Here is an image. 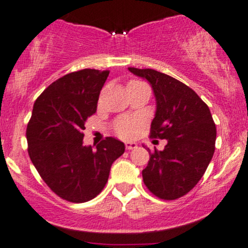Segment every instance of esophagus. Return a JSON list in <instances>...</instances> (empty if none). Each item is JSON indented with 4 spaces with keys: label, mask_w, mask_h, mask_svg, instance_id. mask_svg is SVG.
Segmentation results:
<instances>
[{
    "label": "esophagus",
    "mask_w": 248,
    "mask_h": 248,
    "mask_svg": "<svg viewBox=\"0 0 248 248\" xmlns=\"http://www.w3.org/2000/svg\"><path fill=\"white\" fill-rule=\"evenodd\" d=\"M135 148H138V144H136L135 142H127L126 143L127 150H133V149H135Z\"/></svg>",
    "instance_id": "34e87169"
}]
</instances>
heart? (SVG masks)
<instances>
[{"label":"heart","instance_id":"heart-1","mask_svg":"<svg viewBox=\"0 0 248 248\" xmlns=\"http://www.w3.org/2000/svg\"><path fill=\"white\" fill-rule=\"evenodd\" d=\"M142 124H143V120L139 116L121 118L114 124V132L119 138L129 140V139H133L134 136L138 135Z\"/></svg>","mask_w":248,"mask_h":248}]
</instances>
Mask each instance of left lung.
<instances>
[{
  "label": "left lung",
  "instance_id": "8db88e82",
  "mask_svg": "<svg viewBox=\"0 0 248 248\" xmlns=\"http://www.w3.org/2000/svg\"><path fill=\"white\" fill-rule=\"evenodd\" d=\"M147 79L156 98L150 138L167 140L162 152H150L142 177L150 192L164 201L183 197L203 177L213 153L217 129L207 105L172 77L152 69L128 67Z\"/></svg>",
  "mask_w": 248,
  "mask_h": 248
}]
</instances>
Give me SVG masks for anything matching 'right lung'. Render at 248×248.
<instances>
[{
	"label": "right lung",
	"instance_id": "obj_1",
	"mask_svg": "<svg viewBox=\"0 0 248 248\" xmlns=\"http://www.w3.org/2000/svg\"><path fill=\"white\" fill-rule=\"evenodd\" d=\"M109 71L84 69L67 73L43 91L27 127L28 153L43 181L72 203L91 201L102 191L112 163L124 144L106 138L93 150L84 146L85 122L96 112Z\"/></svg>",
	"mask_w": 248,
	"mask_h": 248
}]
</instances>
